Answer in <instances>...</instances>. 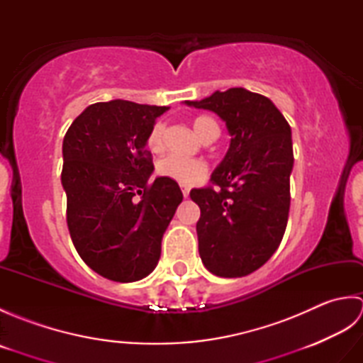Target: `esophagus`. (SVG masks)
Returning a JSON list of instances; mask_svg holds the SVG:
<instances>
[{
    "label": "esophagus",
    "instance_id": "obj_1",
    "mask_svg": "<svg viewBox=\"0 0 363 363\" xmlns=\"http://www.w3.org/2000/svg\"><path fill=\"white\" fill-rule=\"evenodd\" d=\"M182 195H184V198H187V196L190 195V190H189L187 187H184V189H182Z\"/></svg>",
    "mask_w": 363,
    "mask_h": 363
}]
</instances>
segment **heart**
<instances>
[{
  "label": "heart",
  "mask_w": 363,
  "mask_h": 363,
  "mask_svg": "<svg viewBox=\"0 0 363 363\" xmlns=\"http://www.w3.org/2000/svg\"><path fill=\"white\" fill-rule=\"evenodd\" d=\"M195 133L203 138L204 142L213 140L218 135V125L211 117H196L194 120ZM148 146L154 152H160L165 146V125L157 123L151 129L148 135ZM156 172L159 176L172 179L181 186H194L203 181L209 173V165L203 159H186L179 156H167L157 162Z\"/></svg>",
  "instance_id": "1"
}]
</instances>
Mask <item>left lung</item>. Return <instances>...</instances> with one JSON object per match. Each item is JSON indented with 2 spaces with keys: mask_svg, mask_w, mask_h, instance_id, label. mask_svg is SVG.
Listing matches in <instances>:
<instances>
[{
  "mask_svg": "<svg viewBox=\"0 0 363 363\" xmlns=\"http://www.w3.org/2000/svg\"><path fill=\"white\" fill-rule=\"evenodd\" d=\"M186 104L220 115L233 137L211 186L190 191L201 209L199 256L213 274L246 276L273 256L287 228L290 125L267 96L242 87Z\"/></svg>",
  "mask_w": 363,
  "mask_h": 363,
  "instance_id": "left-lung-1",
  "label": "left lung"
}]
</instances>
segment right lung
I'll return each instance as SVG.
<instances>
[{"instance_id": "obj_1", "label": "right lung", "mask_w": 363, "mask_h": 363, "mask_svg": "<svg viewBox=\"0 0 363 363\" xmlns=\"http://www.w3.org/2000/svg\"><path fill=\"white\" fill-rule=\"evenodd\" d=\"M165 106L113 99L89 106L64 137L67 225L81 259L106 279L134 282L160 257L182 201L177 182L157 177L146 142Z\"/></svg>"}]
</instances>
